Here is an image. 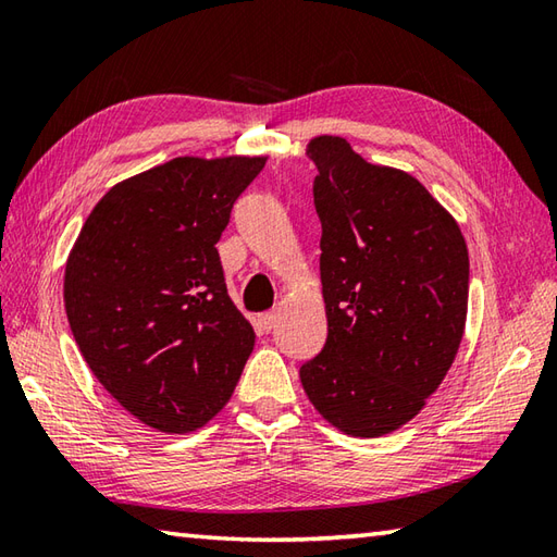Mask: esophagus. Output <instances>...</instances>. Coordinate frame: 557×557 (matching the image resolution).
Segmentation results:
<instances>
[{
	"mask_svg": "<svg viewBox=\"0 0 557 557\" xmlns=\"http://www.w3.org/2000/svg\"><path fill=\"white\" fill-rule=\"evenodd\" d=\"M277 321H280V315L275 313V311H268V313H260L258 315V325H260V329H263V331H272V329H275V325H277Z\"/></svg>",
	"mask_w": 557,
	"mask_h": 557,
	"instance_id": "obj_1",
	"label": "esophagus"
}]
</instances>
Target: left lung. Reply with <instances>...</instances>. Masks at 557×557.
<instances>
[{
  "mask_svg": "<svg viewBox=\"0 0 557 557\" xmlns=\"http://www.w3.org/2000/svg\"><path fill=\"white\" fill-rule=\"evenodd\" d=\"M313 205L329 337L299 376L321 416L352 437L410 422L459 352L468 248L454 216L410 173L319 135Z\"/></svg>",
  "mask_w": 557,
  "mask_h": 557,
  "instance_id": "1",
  "label": "left lung"
}]
</instances>
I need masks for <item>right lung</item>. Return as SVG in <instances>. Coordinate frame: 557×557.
I'll return each mask as SVG.
<instances>
[{"label":"right lung","instance_id":"add662e5","mask_svg":"<svg viewBox=\"0 0 557 557\" xmlns=\"http://www.w3.org/2000/svg\"><path fill=\"white\" fill-rule=\"evenodd\" d=\"M268 157H178L115 183L64 265V311L94 376L166 434L220 412L256 333L226 292L216 242Z\"/></svg>","mask_w":557,"mask_h":557}]
</instances>
